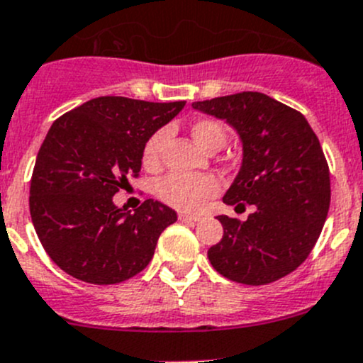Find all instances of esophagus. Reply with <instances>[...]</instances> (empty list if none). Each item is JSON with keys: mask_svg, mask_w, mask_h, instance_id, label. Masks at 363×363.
Masks as SVG:
<instances>
[{"mask_svg": "<svg viewBox=\"0 0 363 363\" xmlns=\"http://www.w3.org/2000/svg\"><path fill=\"white\" fill-rule=\"evenodd\" d=\"M179 219H181V221H184V223H196V221H200L199 216L186 214V212H181V214H179Z\"/></svg>", "mask_w": 363, "mask_h": 363, "instance_id": "obj_1", "label": "esophagus"}]
</instances>
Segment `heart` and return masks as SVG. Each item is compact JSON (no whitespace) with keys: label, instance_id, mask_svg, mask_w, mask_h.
<instances>
[{"label":"heart","instance_id":"obj_1","mask_svg":"<svg viewBox=\"0 0 363 363\" xmlns=\"http://www.w3.org/2000/svg\"><path fill=\"white\" fill-rule=\"evenodd\" d=\"M191 135L196 144L207 152L219 151L226 142V128L219 121L202 117L191 124ZM168 131L158 130L149 137L142 149V164L147 170H156L161 164V152L167 144ZM219 191V182L208 174H168L156 181L155 195L163 203L181 212H196L208 199Z\"/></svg>","mask_w":363,"mask_h":363}]
</instances>
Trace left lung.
Listing matches in <instances>:
<instances>
[{
    "instance_id": "8db88e82",
    "label": "left lung",
    "mask_w": 363,
    "mask_h": 363,
    "mask_svg": "<svg viewBox=\"0 0 363 363\" xmlns=\"http://www.w3.org/2000/svg\"><path fill=\"white\" fill-rule=\"evenodd\" d=\"M193 108L237 130L242 164L223 202L256 207L246 221L218 216L225 233L207 252L212 267L252 286L288 276L313 251L330 207V172L316 133L298 111L255 91Z\"/></svg>"
}]
</instances>
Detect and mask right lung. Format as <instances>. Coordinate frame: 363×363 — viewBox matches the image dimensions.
<instances>
[{
    "label": "right lung",
    "instance_id": "add662e5",
    "mask_svg": "<svg viewBox=\"0 0 363 363\" xmlns=\"http://www.w3.org/2000/svg\"><path fill=\"white\" fill-rule=\"evenodd\" d=\"M184 105L100 96L54 121L33 168L29 212L61 270L91 284H116L149 265L177 214L152 199L130 212L112 196L138 175L149 137Z\"/></svg>",
    "mask_w": 363,
    "mask_h": 363
}]
</instances>
